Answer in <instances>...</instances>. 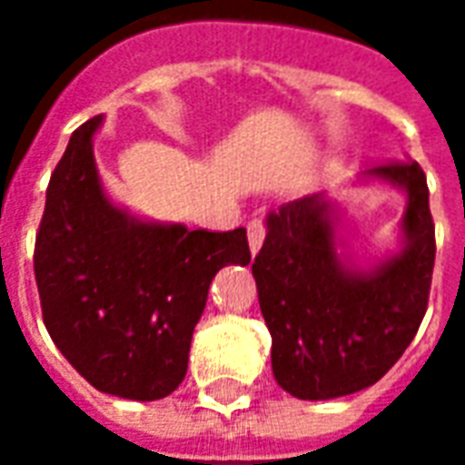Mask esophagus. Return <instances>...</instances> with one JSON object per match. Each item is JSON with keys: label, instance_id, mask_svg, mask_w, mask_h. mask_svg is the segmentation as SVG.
<instances>
[{"label": "esophagus", "instance_id": "esophagus-1", "mask_svg": "<svg viewBox=\"0 0 465 465\" xmlns=\"http://www.w3.org/2000/svg\"><path fill=\"white\" fill-rule=\"evenodd\" d=\"M246 233H249V249H252V253H259L263 239H266V226H263L262 219H253V222H249Z\"/></svg>", "mask_w": 465, "mask_h": 465}]
</instances>
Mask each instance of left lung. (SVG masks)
<instances>
[{"label":"left lung","mask_w":465,"mask_h":465,"mask_svg":"<svg viewBox=\"0 0 465 465\" xmlns=\"http://www.w3.org/2000/svg\"><path fill=\"white\" fill-rule=\"evenodd\" d=\"M409 193L406 243L373 272H349L336 253L322 193L283 203L266 219L252 263L259 306L272 331V369L283 391L326 401L369 389L401 359L429 309L436 226L419 162L371 166Z\"/></svg>","instance_id":"left-lung-1"}]
</instances>
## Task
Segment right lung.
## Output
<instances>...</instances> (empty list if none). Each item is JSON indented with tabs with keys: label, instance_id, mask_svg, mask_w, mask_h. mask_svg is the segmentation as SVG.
I'll list each match as a JSON object with an SVG mask.
<instances>
[{
	"label": "right lung",
	"instance_id": "obj_1",
	"mask_svg": "<svg viewBox=\"0 0 465 465\" xmlns=\"http://www.w3.org/2000/svg\"><path fill=\"white\" fill-rule=\"evenodd\" d=\"M66 143L35 243L42 319L56 349L94 389L134 401L169 396L186 376L193 326L216 272L252 262L246 229L189 232L116 209L96 176L92 136Z\"/></svg>",
	"mask_w": 465,
	"mask_h": 465
}]
</instances>
